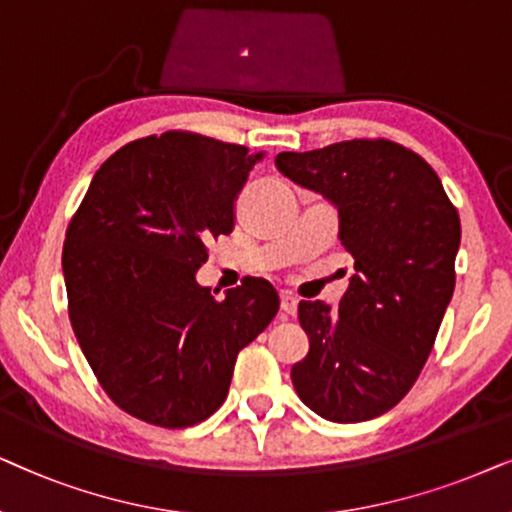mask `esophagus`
Returning a JSON list of instances; mask_svg holds the SVG:
<instances>
[{"label": "esophagus", "instance_id": "34e87169", "mask_svg": "<svg viewBox=\"0 0 512 512\" xmlns=\"http://www.w3.org/2000/svg\"><path fill=\"white\" fill-rule=\"evenodd\" d=\"M297 297L290 295V292H283L281 295V311L285 313V316H295L297 313Z\"/></svg>", "mask_w": 512, "mask_h": 512}]
</instances>
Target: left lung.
I'll return each instance as SVG.
<instances>
[{
    "mask_svg": "<svg viewBox=\"0 0 512 512\" xmlns=\"http://www.w3.org/2000/svg\"><path fill=\"white\" fill-rule=\"evenodd\" d=\"M276 166L335 203L353 255L337 311L299 302L309 353L292 365V384L327 421L374 419L405 398L438 337L456 283L459 213L435 170L384 138L281 152Z\"/></svg>",
    "mask_w": 512,
    "mask_h": 512,
    "instance_id": "left-lung-1",
    "label": "left lung"
}]
</instances>
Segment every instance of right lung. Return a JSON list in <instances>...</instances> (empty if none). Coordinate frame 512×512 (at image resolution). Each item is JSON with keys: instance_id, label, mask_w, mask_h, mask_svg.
I'll return each mask as SVG.
<instances>
[{"instance_id": "add662e5", "label": "right lung", "mask_w": 512, "mask_h": 512, "mask_svg": "<svg viewBox=\"0 0 512 512\" xmlns=\"http://www.w3.org/2000/svg\"><path fill=\"white\" fill-rule=\"evenodd\" d=\"M262 156L189 131L128 142L93 175L67 227L72 330L100 386L135 419H208L238 351L278 313L264 278H243L224 299L196 283L206 241L231 234L234 201Z\"/></svg>"}]
</instances>
